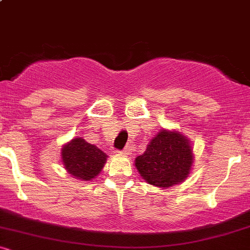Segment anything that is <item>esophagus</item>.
<instances>
[{
	"label": "esophagus",
	"mask_w": 250,
	"mask_h": 250,
	"mask_svg": "<svg viewBox=\"0 0 250 250\" xmlns=\"http://www.w3.org/2000/svg\"><path fill=\"white\" fill-rule=\"evenodd\" d=\"M121 154L125 155V156H127V155H130L131 154V148L129 147V146H127V147L123 149V150H121Z\"/></svg>",
	"instance_id": "obj_1"
}]
</instances>
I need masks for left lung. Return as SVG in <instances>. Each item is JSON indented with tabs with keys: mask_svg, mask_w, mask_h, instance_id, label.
Returning <instances> with one entry per match:
<instances>
[{
	"mask_svg": "<svg viewBox=\"0 0 250 250\" xmlns=\"http://www.w3.org/2000/svg\"><path fill=\"white\" fill-rule=\"evenodd\" d=\"M193 163L189 141L177 131H160L135 160V167L149 185L168 188L188 176Z\"/></svg>",
	"mask_w": 250,
	"mask_h": 250,
	"instance_id": "1",
	"label": "left lung"
}]
</instances>
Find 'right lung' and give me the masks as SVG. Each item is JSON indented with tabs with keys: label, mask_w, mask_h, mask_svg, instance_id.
<instances>
[{
	"label": "right lung",
	"mask_w": 250,
	"mask_h": 250,
	"mask_svg": "<svg viewBox=\"0 0 250 250\" xmlns=\"http://www.w3.org/2000/svg\"><path fill=\"white\" fill-rule=\"evenodd\" d=\"M105 160L107 155L102 150L80 137L62 148L63 165L75 179L93 180L101 171Z\"/></svg>",
	"instance_id": "right-lung-1"
}]
</instances>
